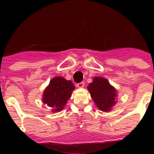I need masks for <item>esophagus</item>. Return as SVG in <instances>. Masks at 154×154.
I'll list each match as a JSON object with an SVG mask.
<instances>
[{
	"label": "esophagus",
	"mask_w": 154,
	"mask_h": 154,
	"mask_svg": "<svg viewBox=\"0 0 154 154\" xmlns=\"http://www.w3.org/2000/svg\"><path fill=\"white\" fill-rule=\"evenodd\" d=\"M77 86L78 87V88H83V87L84 86V83H83V82H80V83H77Z\"/></svg>",
	"instance_id": "obj_1"
}]
</instances>
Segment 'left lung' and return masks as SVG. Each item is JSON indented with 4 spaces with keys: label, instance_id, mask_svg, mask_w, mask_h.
Segmentation results:
<instances>
[{
    "label": "left lung",
    "instance_id": "8db88e82",
    "mask_svg": "<svg viewBox=\"0 0 154 154\" xmlns=\"http://www.w3.org/2000/svg\"><path fill=\"white\" fill-rule=\"evenodd\" d=\"M87 88L91 98L100 110L108 112L116 104V89L102 77H94Z\"/></svg>",
    "mask_w": 154,
    "mask_h": 154
}]
</instances>
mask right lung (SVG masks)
<instances>
[{"label":"right lung","mask_w":154,"mask_h":154,"mask_svg":"<svg viewBox=\"0 0 154 154\" xmlns=\"http://www.w3.org/2000/svg\"><path fill=\"white\" fill-rule=\"evenodd\" d=\"M74 88L71 80L61 77H54L45 91L43 102L51 107L53 112L60 111L66 106Z\"/></svg>","instance_id":"obj_1"}]
</instances>
